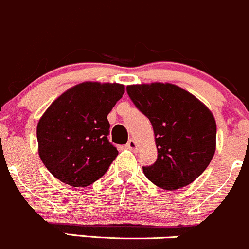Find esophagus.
Masks as SVG:
<instances>
[{"label":"esophagus","instance_id":"34e87169","mask_svg":"<svg viewBox=\"0 0 249 249\" xmlns=\"http://www.w3.org/2000/svg\"><path fill=\"white\" fill-rule=\"evenodd\" d=\"M125 148L129 149V151H132V152H138V149H139L138 145H136V142L133 140V139H130V140L128 141L127 145H125Z\"/></svg>","mask_w":249,"mask_h":249}]
</instances>
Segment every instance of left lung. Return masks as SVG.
<instances>
[{
	"label": "left lung",
	"instance_id": "left-lung-1",
	"mask_svg": "<svg viewBox=\"0 0 249 249\" xmlns=\"http://www.w3.org/2000/svg\"><path fill=\"white\" fill-rule=\"evenodd\" d=\"M127 92L148 117L156 135L158 159L142 167L145 176L165 190L189 185L215 154L213 113L194 95L170 83L128 85Z\"/></svg>",
	"mask_w": 249,
	"mask_h": 249
}]
</instances>
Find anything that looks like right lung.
Instances as JSON below:
<instances>
[{"label": "right lung", "mask_w": 249, "mask_h": 249, "mask_svg": "<svg viewBox=\"0 0 249 249\" xmlns=\"http://www.w3.org/2000/svg\"><path fill=\"white\" fill-rule=\"evenodd\" d=\"M124 93L117 83L84 82L47 108L36 127L38 151L55 178L84 188L108 171L119 152L108 140L107 116Z\"/></svg>", "instance_id": "obj_1"}]
</instances>
